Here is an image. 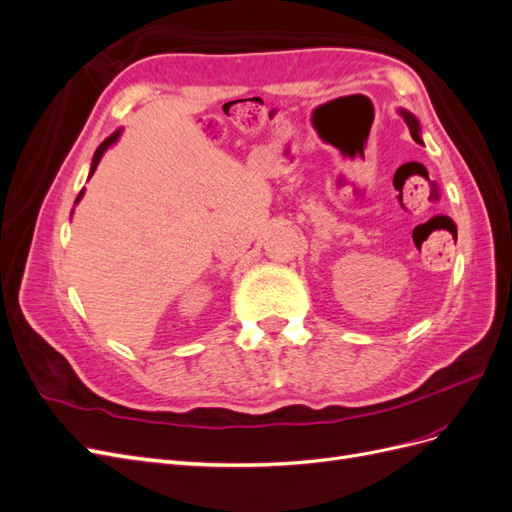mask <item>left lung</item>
<instances>
[{
	"instance_id": "left-lung-1",
	"label": "left lung",
	"mask_w": 512,
	"mask_h": 512,
	"mask_svg": "<svg viewBox=\"0 0 512 512\" xmlns=\"http://www.w3.org/2000/svg\"><path fill=\"white\" fill-rule=\"evenodd\" d=\"M401 115H404V119H406V123H408V128H410V134L416 138L418 141V121L410 115V113H406V111H401Z\"/></svg>"
}]
</instances>
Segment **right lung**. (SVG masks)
Instances as JSON below:
<instances>
[{
    "label": "right lung",
    "instance_id": "1",
    "mask_svg": "<svg viewBox=\"0 0 512 512\" xmlns=\"http://www.w3.org/2000/svg\"><path fill=\"white\" fill-rule=\"evenodd\" d=\"M117 138H119V132H115V134H111V136H108L106 138V141H102L100 143V147L96 149V153H94V162H91V170H89V177L91 175H94L96 173V168H98V164H100V160H102V156H104V151L108 149V147H111L115 141H117ZM83 196V192L79 194V198ZM79 198H76V200H79Z\"/></svg>",
    "mask_w": 512,
    "mask_h": 512
}]
</instances>
